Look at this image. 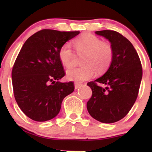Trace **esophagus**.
<instances>
[{"label": "esophagus", "instance_id": "esophagus-1", "mask_svg": "<svg viewBox=\"0 0 152 152\" xmlns=\"http://www.w3.org/2000/svg\"><path fill=\"white\" fill-rule=\"evenodd\" d=\"M81 86V83H75L74 84V87H75V89H77V88H79L80 86Z\"/></svg>", "mask_w": 152, "mask_h": 152}]
</instances>
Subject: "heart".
<instances>
[{"instance_id": "heart-1", "label": "heart", "mask_w": 152, "mask_h": 152, "mask_svg": "<svg viewBox=\"0 0 152 152\" xmlns=\"http://www.w3.org/2000/svg\"><path fill=\"white\" fill-rule=\"evenodd\" d=\"M75 50L78 56H83L81 67L67 71V77L74 81H83L93 78L95 71L98 74L105 72L114 58V49L109 42L91 34H84L74 41ZM59 58L63 65L71 68L74 64L75 55L69 43L63 45L59 50Z\"/></svg>"}]
</instances>
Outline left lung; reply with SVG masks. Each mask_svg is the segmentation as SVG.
<instances>
[{"label":"left lung","instance_id":"obj_1","mask_svg":"<svg viewBox=\"0 0 152 152\" xmlns=\"http://www.w3.org/2000/svg\"><path fill=\"white\" fill-rule=\"evenodd\" d=\"M96 34L110 41L114 58L106 74L87 83L92 90L87 110L97 121L114 123L126 116L137 100L142 78V63L133 45L121 34L109 30Z\"/></svg>","mask_w":152,"mask_h":152}]
</instances>
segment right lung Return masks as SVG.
<instances>
[{
  "label": "right lung",
  "instance_id": "right-lung-1",
  "mask_svg": "<svg viewBox=\"0 0 152 152\" xmlns=\"http://www.w3.org/2000/svg\"><path fill=\"white\" fill-rule=\"evenodd\" d=\"M79 33L43 29L28 38L19 52L12 69L13 94L19 108L32 120L56 117L63 99L74 91L73 81H58L66 75L59 50Z\"/></svg>",
  "mask_w": 152,
  "mask_h": 152
}]
</instances>
